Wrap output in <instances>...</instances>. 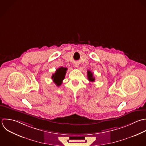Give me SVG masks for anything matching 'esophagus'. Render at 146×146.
Returning a JSON list of instances; mask_svg holds the SVG:
<instances>
[{
  "label": "esophagus",
  "instance_id": "obj_1",
  "mask_svg": "<svg viewBox=\"0 0 146 146\" xmlns=\"http://www.w3.org/2000/svg\"><path fill=\"white\" fill-rule=\"evenodd\" d=\"M78 66H79V65H78V64H74V66H75L76 68H78Z\"/></svg>",
  "mask_w": 146,
  "mask_h": 146
}]
</instances>
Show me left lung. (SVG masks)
Wrapping results in <instances>:
<instances>
[{
  "mask_svg": "<svg viewBox=\"0 0 146 146\" xmlns=\"http://www.w3.org/2000/svg\"><path fill=\"white\" fill-rule=\"evenodd\" d=\"M87 73H88L87 75H88V80L90 82H94L95 81V78L93 77V74L90 70H88Z\"/></svg>",
  "mask_w": 146,
  "mask_h": 146,
  "instance_id": "1",
  "label": "left lung"
}]
</instances>
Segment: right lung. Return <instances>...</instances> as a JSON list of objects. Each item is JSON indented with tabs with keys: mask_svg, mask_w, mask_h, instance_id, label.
Returning <instances> with one entry per match:
<instances>
[{
	"mask_svg": "<svg viewBox=\"0 0 146 146\" xmlns=\"http://www.w3.org/2000/svg\"><path fill=\"white\" fill-rule=\"evenodd\" d=\"M66 70H67L66 68L61 67L57 69L56 72L52 74V79L53 80V81L55 83V84L57 86H59L61 85L62 82L65 78Z\"/></svg>",
	"mask_w": 146,
	"mask_h": 146,
	"instance_id": "1",
	"label": "right lung"
}]
</instances>
